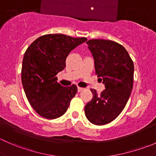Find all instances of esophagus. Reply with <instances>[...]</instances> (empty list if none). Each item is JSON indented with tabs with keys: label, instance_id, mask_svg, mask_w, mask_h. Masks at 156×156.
I'll list each match as a JSON object with an SVG mask.
<instances>
[{
	"label": "esophagus",
	"instance_id": "1",
	"mask_svg": "<svg viewBox=\"0 0 156 156\" xmlns=\"http://www.w3.org/2000/svg\"><path fill=\"white\" fill-rule=\"evenodd\" d=\"M84 90V88H83V87H78V92H81V91Z\"/></svg>",
	"mask_w": 156,
	"mask_h": 156
}]
</instances>
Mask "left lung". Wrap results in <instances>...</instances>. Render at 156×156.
<instances>
[{"mask_svg":"<svg viewBox=\"0 0 156 156\" xmlns=\"http://www.w3.org/2000/svg\"><path fill=\"white\" fill-rule=\"evenodd\" d=\"M94 59L96 74L103 79L106 89L100 94L91 89L93 98L84 107L89 122L103 125L120 115L130 97L133 81V62L119 43L104 39L87 42Z\"/></svg>","mask_w":156,"mask_h":156,"instance_id":"8db88e82","label":"left lung"}]
</instances>
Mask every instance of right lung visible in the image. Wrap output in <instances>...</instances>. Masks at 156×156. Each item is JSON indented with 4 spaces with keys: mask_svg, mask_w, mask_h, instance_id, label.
<instances>
[{
    "mask_svg": "<svg viewBox=\"0 0 156 156\" xmlns=\"http://www.w3.org/2000/svg\"><path fill=\"white\" fill-rule=\"evenodd\" d=\"M87 40L86 37L49 34L36 39L26 50L22 83L29 103L42 117L57 119L68 109L78 88L75 84L63 87L57 82L56 75L65 69L69 53Z\"/></svg>",
    "mask_w": 156,
    "mask_h": 156,
    "instance_id": "1",
    "label": "right lung"
}]
</instances>
